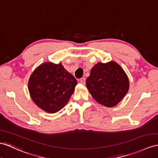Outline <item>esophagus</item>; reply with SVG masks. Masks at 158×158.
I'll use <instances>...</instances> for the list:
<instances>
[{
    "mask_svg": "<svg viewBox=\"0 0 158 158\" xmlns=\"http://www.w3.org/2000/svg\"><path fill=\"white\" fill-rule=\"evenodd\" d=\"M80 82H81L82 84H84L86 83V78H84V77H83V78H80Z\"/></svg>",
    "mask_w": 158,
    "mask_h": 158,
    "instance_id": "34e87169",
    "label": "esophagus"
}]
</instances>
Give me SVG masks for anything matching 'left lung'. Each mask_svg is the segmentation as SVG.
<instances>
[{"label": "left lung", "mask_w": 158, "mask_h": 158, "mask_svg": "<svg viewBox=\"0 0 158 158\" xmlns=\"http://www.w3.org/2000/svg\"><path fill=\"white\" fill-rule=\"evenodd\" d=\"M86 82L92 97L107 107L116 106L128 92L129 86L125 72L114 61L96 64Z\"/></svg>", "instance_id": "1"}]
</instances>
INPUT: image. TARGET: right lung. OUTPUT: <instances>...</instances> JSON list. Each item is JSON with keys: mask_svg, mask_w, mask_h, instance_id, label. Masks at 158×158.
I'll use <instances>...</instances> for the list:
<instances>
[{"mask_svg": "<svg viewBox=\"0 0 158 158\" xmlns=\"http://www.w3.org/2000/svg\"><path fill=\"white\" fill-rule=\"evenodd\" d=\"M76 84V78L61 64L46 62L33 72L28 87L33 102L46 112L54 113L66 105Z\"/></svg>", "mask_w": 158, "mask_h": 158, "instance_id": "obj_1", "label": "right lung"}]
</instances>
